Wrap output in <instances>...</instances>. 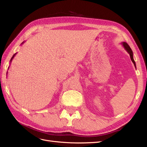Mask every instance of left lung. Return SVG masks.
<instances>
[{
    "label": "left lung",
    "mask_w": 147,
    "mask_h": 147,
    "mask_svg": "<svg viewBox=\"0 0 147 147\" xmlns=\"http://www.w3.org/2000/svg\"><path fill=\"white\" fill-rule=\"evenodd\" d=\"M122 45L123 46L124 48L125 49V50L129 53V54L130 57H131V61H132L133 64H134L135 67L136 68V63H135V61H134V58H133V53H132V50H131V48H130L129 46L128 45V44H127L126 42H122Z\"/></svg>",
    "instance_id": "left-lung-1"
}]
</instances>
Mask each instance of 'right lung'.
<instances>
[{"label":"right lung","instance_id":"right-lung-1","mask_svg":"<svg viewBox=\"0 0 147 147\" xmlns=\"http://www.w3.org/2000/svg\"><path fill=\"white\" fill-rule=\"evenodd\" d=\"M24 42H23V43H21V45H22V44H23V43H24ZM16 55V53H15V54H14V55H13V56H12V57H11V59H10V63H11V61H12V59H13V57H14L15 56V55Z\"/></svg>","mask_w":147,"mask_h":147}]
</instances>
